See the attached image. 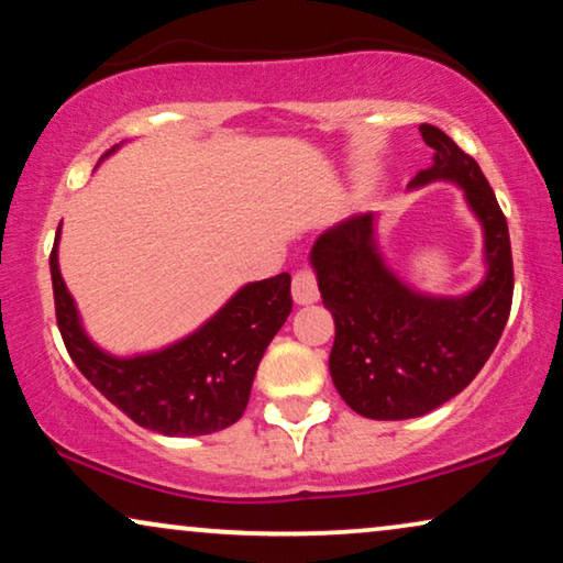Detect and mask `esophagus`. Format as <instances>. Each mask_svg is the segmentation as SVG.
Here are the masks:
<instances>
[{"instance_id": "1", "label": "esophagus", "mask_w": 563, "mask_h": 563, "mask_svg": "<svg viewBox=\"0 0 563 563\" xmlns=\"http://www.w3.org/2000/svg\"><path fill=\"white\" fill-rule=\"evenodd\" d=\"M294 301L301 303V306H309V303L319 301L317 275H313L311 267H301L294 275Z\"/></svg>"}]
</instances>
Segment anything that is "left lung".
<instances>
[{"label":"left lung","mask_w":563,"mask_h":563,"mask_svg":"<svg viewBox=\"0 0 563 563\" xmlns=\"http://www.w3.org/2000/svg\"><path fill=\"white\" fill-rule=\"evenodd\" d=\"M432 164L411 179L461 185L484 229L486 275L466 296H424L386 267L376 219L360 213L311 246L321 301L334 317L329 373L344 404L368 419H411L461 394L497 347L512 306L507 219L482 167L434 125H419Z\"/></svg>","instance_id":"obj_1"}]
</instances>
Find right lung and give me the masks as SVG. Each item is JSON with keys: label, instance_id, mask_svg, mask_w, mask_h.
Masks as SVG:
<instances>
[{"label": "right lung", "instance_id": "obj_1", "mask_svg": "<svg viewBox=\"0 0 563 563\" xmlns=\"http://www.w3.org/2000/svg\"><path fill=\"white\" fill-rule=\"evenodd\" d=\"M58 234L51 250L56 321L81 376L133 422L169 438L211 434L234 424L250 401L267 344L294 309L290 275L239 288L203 327L169 347L115 357L97 347L81 327L58 269Z\"/></svg>", "mask_w": 563, "mask_h": 563}]
</instances>
